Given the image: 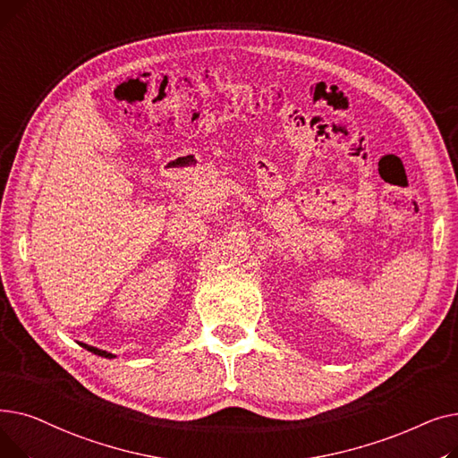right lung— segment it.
<instances>
[{
  "label": "right lung",
  "mask_w": 458,
  "mask_h": 458,
  "mask_svg": "<svg viewBox=\"0 0 458 458\" xmlns=\"http://www.w3.org/2000/svg\"><path fill=\"white\" fill-rule=\"evenodd\" d=\"M83 345V344H81ZM87 351H90V352H94V354H98V356H104V358H114L111 352H107V351H102V349H96V347H90V345H83Z\"/></svg>",
  "instance_id": "right-lung-1"
}]
</instances>
